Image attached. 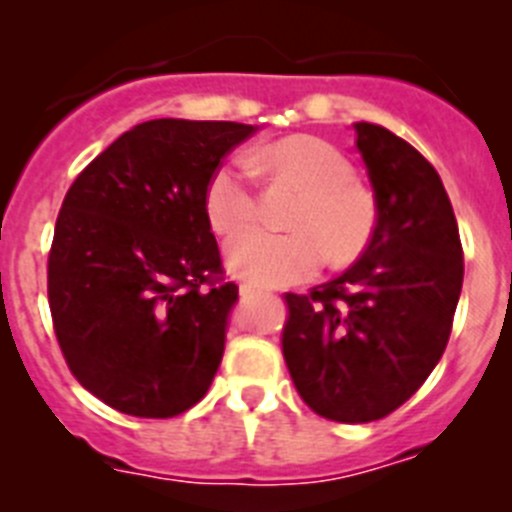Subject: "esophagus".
<instances>
[{
  "mask_svg": "<svg viewBox=\"0 0 512 512\" xmlns=\"http://www.w3.org/2000/svg\"><path fill=\"white\" fill-rule=\"evenodd\" d=\"M241 295H243V297L264 295V289H261V287H256V284H251V282H243V284H241Z\"/></svg>",
  "mask_w": 512,
  "mask_h": 512,
  "instance_id": "1",
  "label": "esophagus"
}]
</instances>
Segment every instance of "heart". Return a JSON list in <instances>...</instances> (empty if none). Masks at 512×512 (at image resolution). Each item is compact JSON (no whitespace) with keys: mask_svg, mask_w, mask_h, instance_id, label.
Listing matches in <instances>:
<instances>
[{"mask_svg":"<svg viewBox=\"0 0 512 512\" xmlns=\"http://www.w3.org/2000/svg\"><path fill=\"white\" fill-rule=\"evenodd\" d=\"M251 171L297 184L302 197L289 215L287 233L246 230L225 248L238 277L264 287H284L315 277L325 259L348 264L366 248L377 225L369 189L354 182V166L328 140L292 135L233 158L212 171L205 187V215L217 235H233L256 217Z\"/></svg>","mask_w":512,"mask_h":512,"instance_id":"obj_1","label":"heart"}]
</instances>
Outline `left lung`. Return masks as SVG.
<instances>
[{
  "label": "left lung",
  "mask_w": 512,
  "mask_h": 512,
  "mask_svg": "<svg viewBox=\"0 0 512 512\" xmlns=\"http://www.w3.org/2000/svg\"><path fill=\"white\" fill-rule=\"evenodd\" d=\"M374 189L372 241L341 277L287 292L282 354L307 408L369 423L408 402L443 356L464 282V251L441 176L408 140L356 122Z\"/></svg>",
  "instance_id": "obj_1"
}]
</instances>
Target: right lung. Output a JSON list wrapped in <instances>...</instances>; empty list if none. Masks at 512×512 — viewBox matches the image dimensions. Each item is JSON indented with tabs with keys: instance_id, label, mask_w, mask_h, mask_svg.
Here are the masks:
<instances>
[{
	"instance_id": "obj_1",
	"label": "right lung",
	"mask_w": 512,
	"mask_h": 512,
	"mask_svg": "<svg viewBox=\"0 0 512 512\" xmlns=\"http://www.w3.org/2000/svg\"><path fill=\"white\" fill-rule=\"evenodd\" d=\"M256 133L223 120H148L104 148L66 192L48 256V305L71 374L135 418L205 397L225 351V282L205 187Z\"/></svg>"
}]
</instances>
